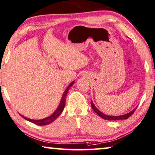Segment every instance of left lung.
Returning a JSON list of instances; mask_svg holds the SVG:
<instances>
[{"label": "left lung", "mask_w": 155, "mask_h": 155, "mask_svg": "<svg viewBox=\"0 0 155 155\" xmlns=\"http://www.w3.org/2000/svg\"><path fill=\"white\" fill-rule=\"evenodd\" d=\"M91 107L92 108V109L94 112L96 113L98 115H100V117H102V118L105 119V120H124V119H127L128 117H129L131 116V115H132L134 111L137 109V108H135L134 110H133L132 111L128 113V114H127L125 115H120V116H110V115H107L105 114H104L103 113H101V111H100L97 108L95 107H94V105L93 104V103L91 101Z\"/></svg>", "instance_id": "obj_1"}]
</instances>
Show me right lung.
Masks as SVG:
<instances>
[{"label":"right lung","mask_w":155,"mask_h":155,"mask_svg":"<svg viewBox=\"0 0 155 155\" xmlns=\"http://www.w3.org/2000/svg\"><path fill=\"white\" fill-rule=\"evenodd\" d=\"M73 84H74V82L71 83V84L69 85V86L67 87V89L65 90V91H64V92L63 97H62V100L61 101V103H60L58 107L56 110H55V111L54 113V114H53L51 115H50L49 117H46V118L42 119V120H31V119L27 118V117L23 116V115H21V117H24V119L33 122V123L37 124V125H40V126L47 125V124H50L51 122L54 121L60 115H61V113L63 112V110L64 109V105H65L66 95H67V94H68V92L69 91V89H70V87L73 85Z\"/></svg>","instance_id":"right-lung-1"}]
</instances>
